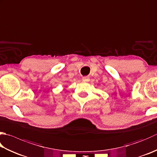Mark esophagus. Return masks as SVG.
I'll return each instance as SVG.
<instances>
[{
	"instance_id": "obj_1",
	"label": "esophagus",
	"mask_w": 157,
	"mask_h": 157,
	"mask_svg": "<svg viewBox=\"0 0 157 157\" xmlns=\"http://www.w3.org/2000/svg\"><path fill=\"white\" fill-rule=\"evenodd\" d=\"M82 80L84 82H88L90 81V77H89V76H83V77L82 78Z\"/></svg>"
}]
</instances>
